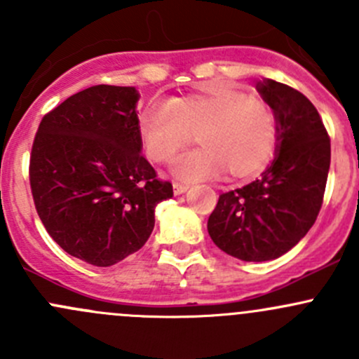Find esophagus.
Listing matches in <instances>:
<instances>
[{
	"label": "esophagus",
	"mask_w": 359,
	"mask_h": 359,
	"mask_svg": "<svg viewBox=\"0 0 359 359\" xmlns=\"http://www.w3.org/2000/svg\"><path fill=\"white\" fill-rule=\"evenodd\" d=\"M189 189V184L187 182H173V193L179 196V194H184L186 191Z\"/></svg>",
	"instance_id": "obj_1"
}]
</instances>
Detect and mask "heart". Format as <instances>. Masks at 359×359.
<instances>
[{
	"mask_svg": "<svg viewBox=\"0 0 359 359\" xmlns=\"http://www.w3.org/2000/svg\"><path fill=\"white\" fill-rule=\"evenodd\" d=\"M147 158L168 163L196 132L201 147L173 161L182 179H250L266 168L274 154L278 123L267 102L227 83L206 85L201 92L149 104L137 119Z\"/></svg>",
	"mask_w": 359,
	"mask_h": 359,
	"instance_id": "heart-1",
	"label": "heart"
}]
</instances>
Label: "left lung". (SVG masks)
<instances>
[{
	"label": "left lung",
	"instance_id": "left-lung-1",
	"mask_svg": "<svg viewBox=\"0 0 359 359\" xmlns=\"http://www.w3.org/2000/svg\"><path fill=\"white\" fill-rule=\"evenodd\" d=\"M257 92L276 116V156L260 179L220 194L206 226L217 247L245 262L278 259L306 236L330 170V139L311 100L267 78Z\"/></svg>",
	"mask_w": 359,
	"mask_h": 359
}]
</instances>
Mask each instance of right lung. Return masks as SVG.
I'll use <instances>...</instances> for the list:
<instances>
[{"label": "right lung", "mask_w": 359, "mask_h": 359, "mask_svg": "<svg viewBox=\"0 0 359 359\" xmlns=\"http://www.w3.org/2000/svg\"><path fill=\"white\" fill-rule=\"evenodd\" d=\"M139 92L95 85L74 93L39 123L29 163L43 226L69 255L114 266L140 250L154 208L173 196L140 154Z\"/></svg>", "instance_id": "right-lung-1"}]
</instances>
